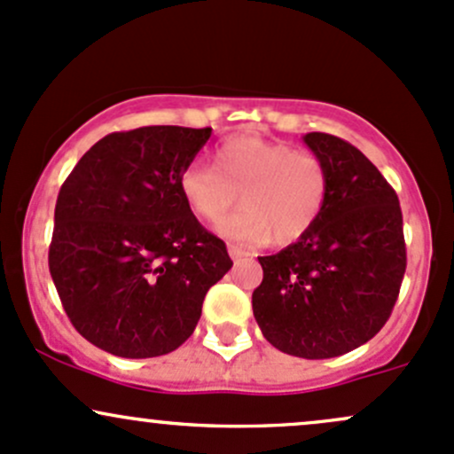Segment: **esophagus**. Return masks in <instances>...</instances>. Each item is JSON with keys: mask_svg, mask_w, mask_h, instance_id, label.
Instances as JSON below:
<instances>
[{"mask_svg": "<svg viewBox=\"0 0 454 454\" xmlns=\"http://www.w3.org/2000/svg\"><path fill=\"white\" fill-rule=\"evenodd\" d=\"M229 255H231V260H245V257H253V253L248 251V248H242V247H238V245H229Z\"/></svg>", "mask_w": 454, "mask_h": 454, "instance_id": "obj_1", "label": "esophagus"}]
</instances>
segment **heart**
Here are the masks:
<instances>
[{
  "label": "heart",
  "instance_id": "b5f03b06",
  "mask_svg": "<svg viewBox=\"0 0 454 454\" xmlns=\"http://www.w3.org/2000/svg\"><path fill=\"white\" fill-rule=\"evenodd\" d=\"M186 206L218 225L229 240L292 245L314 229L329 199V170L311 151H296L279 140L233 136L214 153V168L188 164L179 175Z\"/></svg>",
  "mask_w": 454,
  "mask_h": 454
}]
</instances>
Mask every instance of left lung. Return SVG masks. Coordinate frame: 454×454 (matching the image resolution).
<instances>
[{
  "label": "left lung",
  "mask_w": 454,
  "mask_h": 454,
  "mask_svg": "<svg viewBox=\"0 0 454 454\" xmlns=\"http://www.w3.org/2000/svg\"><path fill=\"white\" fill-rule=\"evenodd\" d=\"M303 143L326 164L329 199L307 236L257 257L264 279L253 292V316L281 353L329 359L387 323L407 266L403 214L394 188L357 147L323 131Z\"/></svg>",
  "instance_id": "obj_1"
}]
</instances>
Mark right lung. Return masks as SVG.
Instances as JSON below:
<instances>
[{
    "label": "right lung",
    "mask_w": 454,
    "mask_h": 454,
    "mask_svg": "<svg viewBox=\"0 0 454 454\" xmlns=\"http://www.w3.org/2000/svg\"><path fill=\"white\" fill-rule=\"evenodd\" d=\"M209 136L212 128L177 125L114 131L62 184L51 279L73 326L116 357L179 348L207 290L233 266L179 192V175Z\"/></svg>",
    "instance_id": "right-lung-1"
}]
</instances>
